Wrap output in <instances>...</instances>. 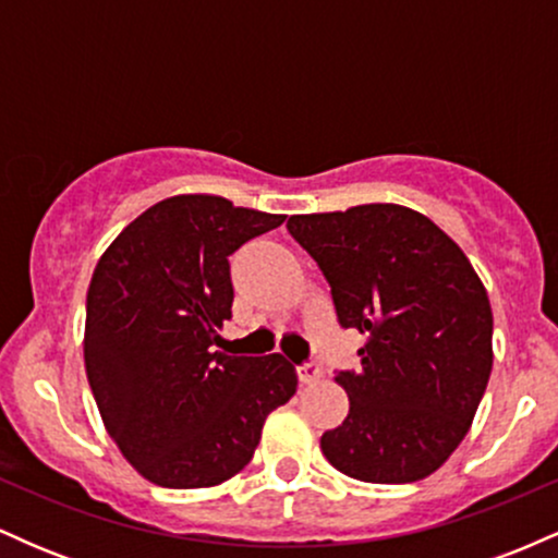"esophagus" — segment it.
<instances>
[{
  "mask_svg": "<svg viewBox=\"0 0 558 558\" xmlns=\"http://www.w3.org/2000/svg\"><path fill=\"white\" fill-rule=\"evenodd\" d=\"M296 375L304 386H310V383H317L319 377H323V367H319L317 362H304L296 367Z\"/></svg>",
  "mask_w": 558,
  "mask_h": 558,
  "instance_id": "esophagus-1",
  "label": "esophagus"
}]
</instances>
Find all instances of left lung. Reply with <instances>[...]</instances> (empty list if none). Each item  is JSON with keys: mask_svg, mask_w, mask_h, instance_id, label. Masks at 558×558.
<instances>
[{"mask_svg": "<svg viewBox=\"0 0 558 558\" xmlns=\"http://www.w3.org/2000/svg\"><path fill=\"white\" fill-rule=\"evenodd\" d=\"M288 233L330 283L343 328L367 336L336 375L349 414L319 438L362 483H414L457 451L488 386L493 312L462 248L401 204L293 215Z\"/></svg>", "mask_w": 558, "mask_h": 558, "instance_id": "left-lung-1", "label": "left lung"}]
</instances>
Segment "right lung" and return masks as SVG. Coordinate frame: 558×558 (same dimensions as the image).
<instances>
[{"label": "right lung", "instance_id": "right-lung-1", "mask_svg": "<svg viewBox=\"0 0 558 558\" xmlns=\"http://www.w3.org/2000/svg\"><path fill=\"white\" fill-rule=\"evenodd\" d=\"M286 215L209 194L157 202L110 243L88 286V386L107 433L162 488H213L252 462L262 425L296 393L280 354L215 351L230 319L228 257Z\"/></svg>", "mask_w": 558, "mask_h": 558}]
</instances>
